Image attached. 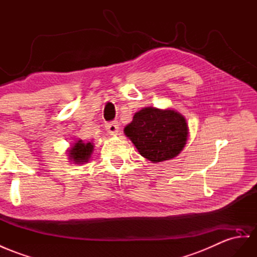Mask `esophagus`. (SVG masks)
<instances>
[{"label": "esophagus", "instance_id": "esophagus-1", "mask_svg": "<svg viewBox=\"0 0 257 257\" xmlns=\"http://www.w3.org/2000/svg\"><path fill=\"white\" fill-rule=\"evenodd\" d=\"M105 127H106V130L109 135H117L118 130H119V124H118V122L116 121L109 122Z\"/></svg>", "mask_w": 257, "mask_h": 257}]
</instances>
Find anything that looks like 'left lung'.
Segmentation results:
<instances>
[{"mask_svg":"<svg viewBox=\"0 0 257 257\" xmlns=\"http://www.w3.org/2000/svg\"><path fill=\"white\" fill-rule=\"evenodd\" d=\"M123 133L144 159L161 163L180 154L187 144L189 127L179 111L149 106L137 111Z\"/></svg>","mask_w":257,"mask_h":257,"instance_id":"obj_1","label":"left lung"}]
</instances>
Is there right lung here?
Instances as JSON below:
<instances>
[{
	"mask_svg": "<svg viewBox=\"0 0 257 257\" xmlns=\"http://www.w3.org/2000/svg\"><path fill=\"white\" fill-rule=\"evenodd\" d=\"M93 151H94L93 141L84 142L81 139H78L67 150L68 159L70 163L80 165V164L88 163L90 161L91 155L93 154Z\"/></svg>",
	"mask_w": 257,
	"mask_h": 257,
	"instance_id": "add662e5",
	"label": "right lung"
}]
</instances>
